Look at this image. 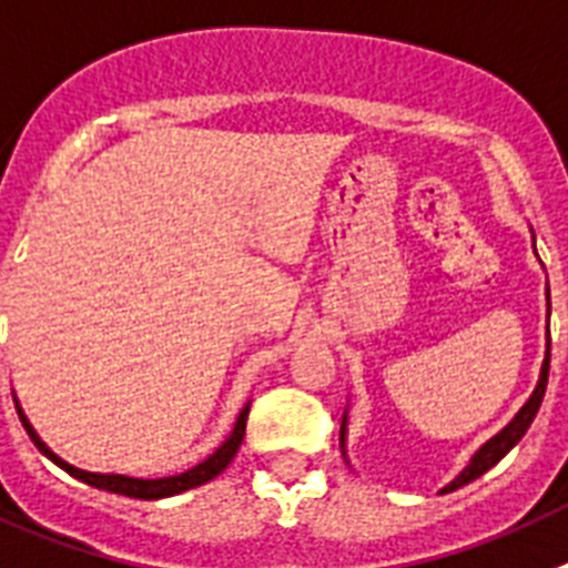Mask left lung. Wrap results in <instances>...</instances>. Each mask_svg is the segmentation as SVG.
I'll return each instance as SVG.
<instances>
[{
  "label": "left lung",
  "instance_id": "obj_1",
  "mask_svg": "<svg viewBox=\"0 0 568 568\" xmlns=\"http://www.w3.org/2000/svg\"><path fill=\"white\" fill-rule=\"evenodd\" d=\"M537 254V251H535ZM546 312H551V303H549V283H546ZM549 325H546V354H544V366H540V377H537V386L535 392L529 394V400L523 403L520 412L511 417L506 426L500 428V432L495 434V437H489V440L483 443L480 448H477L475 455H471V460H468V466L463 468L460 475L455 477V480L448 483V486H443L440 495H448V491L460 489V486H466V483L477 480V477L483 475V471H489L495 463H500L503 457L509 455L511 448L520 443V437L526 434V428L531 426V420H535L537 408H540V403H544V394H546V379H549ZM345 440H348V406H345L343 412V423H339V452H343L345 463L352 466V460H348V448H345Z\"/></svg>",
  "mask_w": 568,
  "mask_h": 568
}]
</instances>
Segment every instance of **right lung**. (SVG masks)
<instances>
[{"label": "right lung", "instance_id": "obj_1", "mask_svg": "<svg viewBox=\"0 0 568 568\" xmlns=\"http://www.w3.org/2000/svg\"><path fill=\"white\" fill-rule=\"evenodd\" d=\"M13 403H17L19 420H22L24 432H28V437L33 440V446H37L39 452L53 463V466H59L71 477H77V480L88 483V486H93V489L136 497V500H162V497L182 495V491L196 489V486H202V483H209L214 480L216 475H223L225 468H229V463L234 460L236 452H240V443H243L245 437V420H248V412H251V400H248L243 408H240V414H236V423L234 428H231L229 437H225V440L220 443L209 457H205V460L191 466L189 471H180V475H168V477H131V475H113V471H88V468H79L73 466V463L62 460V457H59L57 452H53L42 437H39L37 428L31 426V420H28V414L22 412L17 397H13Z\"/></svg>", "mask_w": 568, "mask_h": 568}]
</instances>
